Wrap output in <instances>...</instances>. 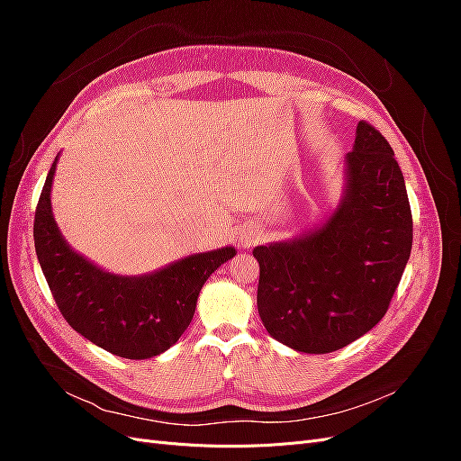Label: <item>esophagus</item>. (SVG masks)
Returning a JSON list of instances; mask_svg holds the SVG:
<instances>
[{"label": "esophagus", "mask_w": 461, "mask_h": 461, "mask_svg": "<svg viewBox=\"0 0 461 461\" xmlns=\"http://www.w3.org/2000/svg\"><path fill=\"white\" fill-rule=\"evenodd\" d=\"M259 240V232H246L242 239H240V244L244 246V248H249L252 244H256Z\"/></svg>", "instance_id": "34e87169"}]
</instances>
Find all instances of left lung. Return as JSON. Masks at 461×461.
I'll return each mask as SVG.
<instances>
[{
	"instance_id": "1",
	"label": "left lung",
	"mask_w": 461,
	"mask_h": 461,
	"mask_svg": "<svg viewBox=\"0 0 461 461\" xmlns=\"http://www.w3.org/2000/svg\"><path fill=\"white\" fill-rule=\"evenodd\" d=\"M411 240V209L394 151L373 124L359 121L334 213L294 240L254 248L265 329L305 354H329L364 337L388 310Z\"/></svg>"
}]
</instances>
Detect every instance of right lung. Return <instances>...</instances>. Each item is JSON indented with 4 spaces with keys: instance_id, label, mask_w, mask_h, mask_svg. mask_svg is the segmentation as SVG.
<instances>
[{
    "instance_id": "obj_1",
    "label": "right lung",
    "mask_w": 461,
    "mask_h": 461,
    "mask_svg": "<svg viewBox=\"0 0 461 461\" xmlns=\"http://www.w3.org/2000/svg\"><path fill=\"white\" fill-rule=\"evenodd\" d=\"M53 161L34 215V246L55 303L82 337L129 357L159 356L180 339L196 312L203 283L236 256L232 246L194 254L142 276L95 267L65 242L51 213Z\"/></svg>"
}]
</instances>
